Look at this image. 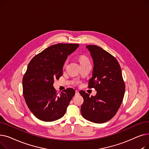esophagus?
<instances>
[{
	"label": "esophagus",
	"instance_id": "1",
	"mask_svg": "<svg viewBox=\"0 0 149 149\" xmlns=\"http://www.w3.org/2000/svg\"><path fill=\"white\" fill-rule=\"evenodd\" d=\"M75 95H79V91H77V90L75 91Z\"/></svg>",
	"mask_w": 149,
	"mask_h": 149
}]
</instances>
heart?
<instances>
[{
    "mask_svg": "<svg viewBox=\"0 0 149 149\" xmlns=\"http://www.w3.org/2000/svg\"><path fill=\"white\" fill-rule=\"evenodd\" d=\"M88 61L87 60V58H86V57L84 56H81L80 58V63H83V62H84V61Z\"/></svg>",
    "mask_w": 149,
    "mask_h": 149,
    "instance_id": "obj_1",
    "label": "heart"
}]
</instances>
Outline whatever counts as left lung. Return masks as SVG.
<instances>
[{"mask_svg": "<svg viewBox=\"0 0 149 149\" xmlns=\"http://www.w3.org/2000/svg\"><path fill=\"white\" fill-rule=\"evenodd\" d=\"M93 61L92 77L89 88L97 91L95 96L80 91L84 99L81 113L84 118L95 123H103L112 119L123 100L125 84L121 69L117 60L108 52L96 45H88Z\"/></svg>", "mask_w": 149, "mask_h": 149, "instance_id": "1", "label": "left lung"}]
</instances>
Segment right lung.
<instances>
[{"label":"right lung","instance_id":"obj_1","mask_svg":"<svg viewBox=\"0 0 149 149\" xmlns=\"http://www.w3.org/2000/svg\"><path fill=\"white\" fill-rule=\"evenodd\" d=\"M79 46V44L53 45L29 63L23 77V94L29 110L38 119L53 121L65 114L75 90L68 88L57 95L53 84L62 75L68 56Z\"/></svg>","mask_w":149,"mask_h":149}]
</instances>
